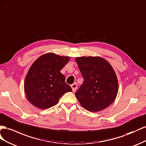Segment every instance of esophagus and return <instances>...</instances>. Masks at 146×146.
I'll return each mask as SVG.
<instances>
[{
  "instance_id": "obj_1",
  "label": "esophagus",
  "mask_w": 146,
  "mask_h": 146,
  "mask_svg": "<svg viewBox=\"0 0 146 146\" xmlns=\"http://www.w3.org/2000/svg\"><path fill=\"white\" fill-rule=\"evenodd\" d=\"M71 87H72V90H73V92H75L76 90V89H77V87H78V85H77L76 83H73V84L71 85Z\"/></svg>"
}]
</instances>
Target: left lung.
Wrapping results in <instances>:
<instances>
[{
  "instance_id": "8db88e82",
  "label": "left lung",
  "mask_w": 146,
  "mask_h": 146,
  "mask_svg": "<svg viewBox=\"0 0 146 146\" xmlns=\"http://www.w3.org/2000/svg\"><path fill=\"white\" fill-rule=\"evenodd\" d=\"M84 79L75 95L81 106L91 112L105 109L118 92L117 76L111 65L100 57L75 59Z\"/></svg>"
}]
</instances>
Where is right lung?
<instances>
[{
  "label": "right lung",
  "mask_w": 146,
  "mask_h": 146,
  "mask_svg": "<svg viewBox=\"0 0 146 146\" xmlns=\"http://www.w3.org/2000/svg\"><path fill=\"white\" fill-rule=\"evenodd\" d=\"M69 59L47 53L32 64L25 79L24 91L28 101L34 106L48 109L56 105L65 93L72 91L60 73Z\"/></svg>",
  "instance_id": "1"
}]
</instances>
